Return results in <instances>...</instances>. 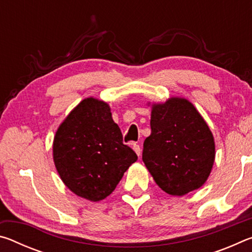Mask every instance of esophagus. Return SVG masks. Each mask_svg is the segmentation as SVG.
<instances>
[{
  "instance_id": "obj_1",
  "label": "esophagus",
  "mask_w": 252,
  "mask_h": 252,
  "mask_svg": "<svg viewBox=\"0 0 252 252\" xmlns=\"http://www.w3.org/2000/svg\"><path fill=\"white\" fill-rule=\"evenodd\" d=\"M132 148H133V150H134V152L136 153V155H138V156L141 155V148H140L139 144L133 143V147H132Z\"/></svg>"
}]
</instances>
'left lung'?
Listing matches in <instances>:
<instances>
[{"label": "left lung", "mask_w": 252, "mask_h": 252, "mask_svg": "<svg viewBox=\"0 0 252 252\" xmlns=\"http://www.w3.org/2000/svg\"><path fill=\"white\" fill-rule=\"evenodd\" d=\"M151 134L144 140L142 160L164 192L185 195L210 176L215 140L194 105L183 97L152 104Z\"/></svg>", "instance_id": "1"}]
</instances>
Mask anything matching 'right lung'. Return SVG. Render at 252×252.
I'll return each mask as SVG.
<instances>
[{
  "label": "right lung",
  "instance_id": "right-lung-1",
  "mask_svg": "<svg viewBox=\"0 0 252 252\" xmlns=\"http://www.w3.org/2000/svg\"><path fill=\"white\" fill-rule=\"evenodd\" d=\"M53 160L72 192L95 202L113 192L138 156L123 144L109 104L87 97L60 125L53 141Z\"/></svg>",
  "mask_w": 252,
  "mask_h": 252
}]
</instances>
